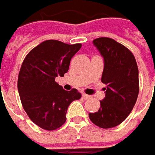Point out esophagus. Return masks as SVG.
<instances>
[{"label": "esophagus", "mask_w": 155, "mask_h": 155, "mask_svg": "<svg viewBox=\"0 0 155 155\" xmlns=\"http://www.w3.org/2000/svg\"><path fill=\"white\" fill-rule=\"evenodd\" d=\"M82 97H83V98H84V99H88V98L91 97V96H90V95H87L86 93H83Z\"/></svg>", "instance_id": "34e87169"}]
</instances>
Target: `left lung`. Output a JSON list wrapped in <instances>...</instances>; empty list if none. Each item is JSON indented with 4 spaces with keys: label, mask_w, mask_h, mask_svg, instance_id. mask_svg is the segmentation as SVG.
<instances>
[{
    "label": "left lung",
    "mask_w": 155,
    "mask_h": 155,
    "mask_svg": "<svg viewBox=\"0 0 155 155\" xmlns=\"http://www.w3.org/2000/svg\"><path fill=\"white\" fill-rule=\"evenodd\" d=\"M93 44L104 58L101 81L107 87L98 111L88 116L100 128H114L124 121L137 101L139 69L132 51L114 39L98 37Z\"/></svg>",
    "instance_id": "1"
}]
</instances>
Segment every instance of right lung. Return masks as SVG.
Listing matches in <instances>:
<instances>
[{
  "mask_svg": "<svg viewBox=\"0 0 155 155\" xmlns=\"http://www.w3.org/2000/svg\"><path fill=\"white\" fill-rule=\"evenodd\" d=\"M81 43L69 45L58 40L44 41L31 49L20 69L17 88L24 110L31 121L45 130L60 128L72 101L81 93L72 88L66 91L55 82L68 71L71 59Z\"/></svg>",
  "mask_w": 155,
  "mask_h": 155,
  "instance_id": "right-lung-1",
  "label": "right lung"
}]
</instances>
